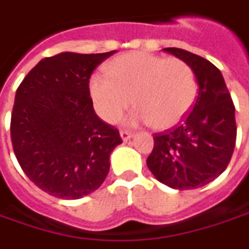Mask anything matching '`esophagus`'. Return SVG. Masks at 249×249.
<instances>
[{"instance_id": "1", "label": "esophagus", "mask_w": 249, "mask_h": 249, "mask_svg": "<svg viewBox=\"0 0 249 249\" xmlns=\"http://www.w3.org/2000/svg\"><path fill=\"white\" fill-rule=\"evenodd\" d=\"M121 138L123 142L130 141L133 138V133L131 131H127V130H122L121 131Z\"/></svg>"}]
</instances>
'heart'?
Returning a JSON list of instances; mask_svg holds the SVG:
<instances>
[{"mask_svg":"<svg viewBox=\"0 0 249 249\" xmlns=\"http://www.w3.org/2000/svg\"><path fill=\"white\" fill-rule=\"evenodd\" d=\"M107 77L93 75L90 97L97 114L108 123L135 109L130 124L152 123L159 130L174 127L191 109L196 99V81L191 68L176 58L130 53L108 63Z\"/></svg>","mask_w":249,"mask_h":249,"instance_id":"1","label":"heart"}]
</instances>
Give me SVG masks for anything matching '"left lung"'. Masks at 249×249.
Masks as SVG:
<instances>
[{
  "instance_id": "obj_1",
  "label": "left lung",
  "mask_w": 249,
  "mask_h": 249,
  "mask_svg": "<svg viewBox=\"0 0 249 249\" xmlns=\"http://www.w3.org/2000/svg\"><path fill=\"white\" fill-rule=\"evenodd\" d=\"M164 51L191 68L198 84V97L179 127L153 137L147 168L171 188H199L218 178L231 161L237 133L234 106L224 77L213 63L176 47Z\"/></svg>"
}]
</instances>
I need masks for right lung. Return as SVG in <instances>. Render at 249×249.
<instances>
[{"mask_svg": "<svg viewBox=\"0 0 249 249\" xmlns=\"http://www.w3.org/2000/svg\"><path fill=\"white\" fill-rule=\"evenodd\" d=\"M115 51H65L44 58L17 89L10 137L16 159L32 183L61 199H80L107 178L122 140L103 122L89 96V78Z\"/></svg>", "mask_w": 249, "mask_h": 249, "instance_id": "1", "label": "right lung"}]
</instances>
